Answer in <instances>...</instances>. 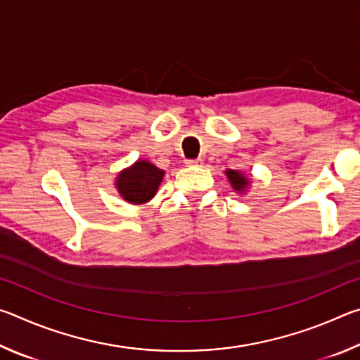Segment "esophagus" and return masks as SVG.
<instances>
[{
	"label": "esophagus",
	"instance_id": "obj_1",
	"mask_svg": "<svg viewBox=\"0 0 360 360\" xmlns=\"http://www.w3.org/2000/svg\"><path fill=\"white\" fill-rule=\"evenodd\" d=\"M186 165L187 167H200V165H203V160L202 158H188V160H186Z\"/></svg>",
	"mask_w": 360,
	"mask_h": 360
}]
</instances>
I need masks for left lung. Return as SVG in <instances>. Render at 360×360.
I'll list each match as a JSON object with an SVG mask.
<instances>
[{"mask_svg":"<svg viewBox=\"0 0 360 360\" xmlns=\"http://www.w3.org/2000/svg\"><path fill=\"white\" fill-rule=\"evenodd\" d=\"M225 174H227L231 187H233L236 192H241V193L246 192V188L249 187V184H251L249 178H246L241 172H236V169H227Z\"/></svg>","mask_w":360,"mask_h":360,"instance_id":"left-lung-1","label":"left lung"}]
</instances>
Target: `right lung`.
I'll list each match as a JSON object with an SVG mask.
<instances>
[{
  "label": "right lung",
  "mask_w": 360,
  "mask_h": 360,
  "mask_svg": "<svg viewBox=\"0 0 360 360\" xmlns=\"http://www.w3.org/2000/svg\"><path fill=\"white\" fill-rule=\"evenodd\" d=\"M165 172L148 160H138L130 168L120 172L115 187L120 197L133 205H141L154 198Z\"/></svg>",
  "instance_id": "obj_1"
}]
</instances>
